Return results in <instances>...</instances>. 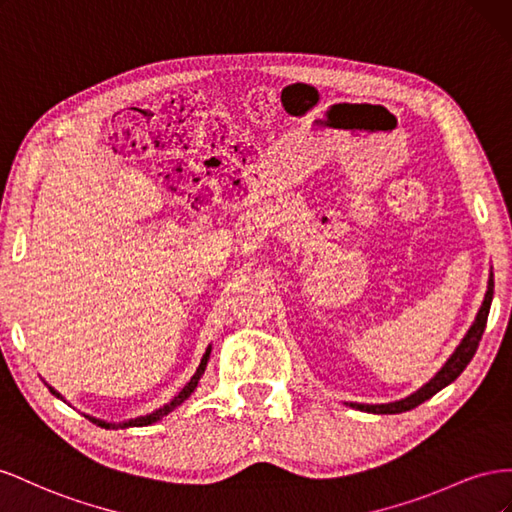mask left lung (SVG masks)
<instances>
[{
  "mask_svg": "<svg viewBox=\"0 0 512 512\" xmlns=\"http://www.w3.org/2000/svg\"><path fill=\"white\" fill-rule=\"evenodd\" d=\"M491 300H493V272L489 274V285H487V294L483 300V306L474 319V324L467 330V334L463 337V341L459 343V347L452 352V356L446 360L444 367L437 371L429 382L418 388L410 397H405L401 401L394 403H379V405H367V403H349V407H356L360 412H369V414H401V412H410L414 407H418L420 403H425L427 399H431L433 394L440 392L442 388H446L448 384L455 382V379L463 373V369L470 364V360L474 358L476 349L480 339H483V332L487 326V317H489V309H491Z\"/></svg>",
  "mask_w": 512,
  "mask_h": 512,
  "instance_id": "8db88e82",
  "label": "left lung"
}]
</instances>
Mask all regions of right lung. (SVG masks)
I'll return each mask as SVG.
<instances>
[{"label":"right lung","instance_id":"right-lung-1","mask_svg":"<svg viewBox=\"0 0 512 512\" xmlns=\"http://www.w3.org/2000/svg\"><path fill=\"white\" fill-rule=\"evenodd\" d=\"M210 352H212V345H208V349H206V354H203V358H201V362H199V367H197V371H195V375L191 377V382H188L178 394H175V397L167 403V405H163V407H158L156 412H152V414H145V416H139V418H130V420H124V422H107V420H98V418H94V416H87V414H83L87 420L90 422H94V425H98V427H102V429H128V427H148V425H154V422H158L160 418H165L169 412H173L175 407L178 405H182L188 397H191V394L195 392V388H197V384H199V379H201V375H203V371H206V367H208V360H210ZM49 386V384H47ZM49 390H51V394H55L57 399H62L64 401V397L60 392H57L55 388H51L49 386Z\"/></svg>","mask_w":512,"mask_h":512}]
</instances>
